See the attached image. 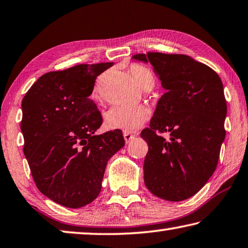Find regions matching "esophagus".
Listing matches in <instances>:
<instances>
[{"label":"esophagus","mask_w":248,"mask_h":248,"mask_svg":"<svg viewBox=\"0 0 248 248\" xmlns=\"http://www.w3.org/2000/svg\"><path fill=\"white\" fill-rule=\"evenodd\" d=\"M124 138L125 140V142H130L131 140L135 139V135H132L130 132H124Z\"/></svg>","instance_id":"obj_1"}]
</instances>
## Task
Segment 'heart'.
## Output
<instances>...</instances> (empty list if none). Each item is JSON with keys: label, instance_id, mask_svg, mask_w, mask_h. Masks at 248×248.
Segmentation results:
<instances>
[{"label": "heart", "instance_id": "obj_1", "mask_svg": "<svg viewBox=\"0 0 248 248\" xmlns=\"http://www.w3.org/2000/svg\"><path fill=\"white\" fill-rule=\"evenodd\" d=\"M130 74L140 87L152 86L155 78L150 69L139 64L130 66ZM100 81L97 82L95 95L99 92ZM151 111L147 106H115L110 108L105 115V124L111 130H123L125 132L135 131L140 128L149 118Z\"/></svg>", "mask_w": 248, "mask_h": 248}]
</instances>
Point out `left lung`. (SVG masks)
<instances>
[{
  "instance_id": "8db88e82",
  "label": "left lung",
  "mask_w": 248,
  "mask_h": 248,
  "mask_svg": "<svg viewBox=\"0 0 248 248\" xmlns=\"http://www.w3.org/2000/svg\"><path fill=\"white\" fill-rule=\"evenodd\" d=\"M132 57L150 62L167 90L150 127L140 135L149 147L145 186L162 200L183 201L198 193L217 167L226 133L222 80L209 66L186 55L149 52ZM166 132L170 133L169 140L160 136Z\"/></svg>"
}]
</instances>
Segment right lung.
<instances>
[{"mask_svg": "<svg viewBox=\"0 0 248 248\" xmlns=\"http://www.w3.org/2000/svg\"><path fill=\"white\" fill-rule=\"evenodd\" d=\"M113 62L49 72L22 100L24 155L39 191L70 209L100 193L108 160L124 145L121 130L95 135L103 117L90 99L98 75Z\"/></svg>", "mask_w": 248, "mask_h": 248, "instance_id": "right-lung-1", "label": "right lung"}]
</instances>
